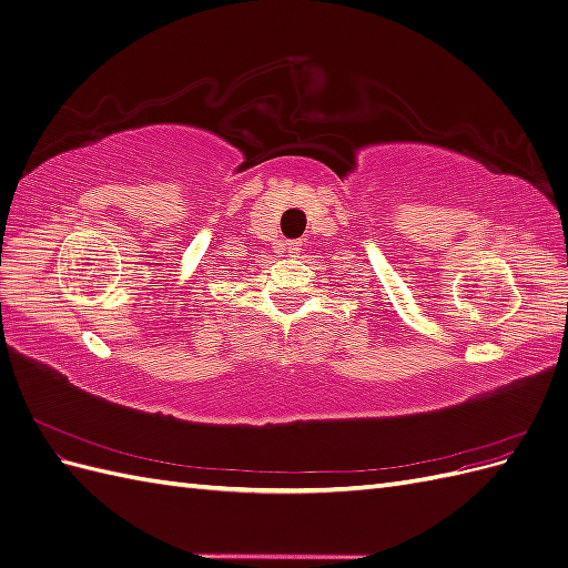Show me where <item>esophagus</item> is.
<instances>
[{"label":"esophagus","mask_w":568,"mask_h":568,"mask_svg":"<svg viewBox=\"0 0 568 568\" xmlns=\"http://www.w3.org/2000/svg\"><path fill=\"white\" fill-rule=\"evenodd\" d=\"M298 246H301L298 242H288V244H286V251H288V253H298V251H301Z\"/></svg>","instance_id":"esophagus-1"}]
</instances>
